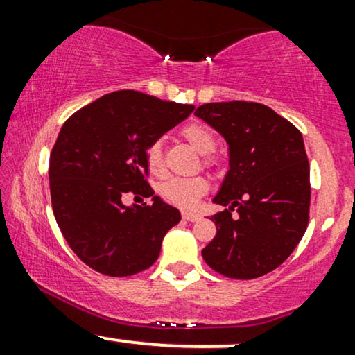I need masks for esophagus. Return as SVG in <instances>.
Listing matches in <instances>:
<instances>
[{
	"mask_svg": "<svg viewBox=\"0 0 355 355\" xmlns=\"http://www.w3.org/2000/svg\"><path fill=\"white\" fill-rule=\"evenodd\" d=\"M182 217L183 220H187V222H197V220H200L197 214H190V211H183Z\"/></svg>",
	"mask_w": 355,
	"mask_h": 355,
	"instance_id": "esophagus-1",
	"label": "esophagus"
}]
</instances>
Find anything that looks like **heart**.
I'll return each mask as SVG.
<instances>
[{
    "mask_svg": "<svg viewBox=\"0 0 355 355\" xmlns=\"http://www.w3.org/2000/svg\"><path fill=\"white\" fill-rule=\"evenodd\" d=\"M182 137L197 150L198 153L205 155L203 164L207 166L214 165V158L210 157L215 150V138L211 135L209 128L203 125L190 123L182 130ZM146 168L150 173L162 175L165 172V160H164V145L160 140H155L146 148L145 155ZM158 195L162 200H165L170 205L178 207L183 210H191L197 205L198 200L209 191V182L203 177H191V178H168L158 185Z\"/></svg>",
    "mask_w": 355,
    "mask_h": 355,
    "instance_id": "1",
    "label": "heart"
}]
</instances>
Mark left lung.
<instances>
[{"label": "left lung", "instance_id": "8db88e82", "mask_svg": "<svg viewBox=\"0 0 355 355\" xmlns=\"http://www.w3.org/2000/svg\"><path fill=\"white\" fill-rule=\"evenodd\" d=\"M195 115L225 138L230 165L214 198L227 209L210 218L217 235L202 250L203 260L230 279L266 275L287 260L307 229L311 168L302 133L254 101L205 103Z\"/></svg>", "mask_w": 355, "mask_h": 355}]
</instances>
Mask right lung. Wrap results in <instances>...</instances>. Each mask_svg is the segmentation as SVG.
Wrapping results in <instances>:
<instances>
[{
	"label": "right lung",
	"mask_w": 355,
	"mask_h": 355,
	"mask_svg": "<svg viewBox=\"0 0 355 355\" xmlns=\"http://www.w3.org/2000/svg\"><path fill=\"white\" fill-rule=\"evenodd\" d=\"M133 89L101 96L64 121L50 155L51 205L71 250L110 277L138 274L160 255L180 211L146 182V148L193 112ZM128 191L153 203L126 207Z\"/></svg>",
	"instance_id": "obj_1"
}]
</instances>
